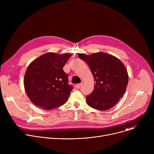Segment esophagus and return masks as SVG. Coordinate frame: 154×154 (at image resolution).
<instances>
[{"label": "esophagus", "mask_w": 154, "mask_h": 154, "mask_svg": "<svg viewBox=\"0 0 154 154\" xmlns=\"http://www.w3.org/2000/svg\"><path fill=\"white\" fill-rule=\"evenodd\" d=\"M82 85V83H79V84H77V85H75V87H76V88H77V89H79V88H80L81 87Z\"/></svg>", "instance_id": "obj_1"}]
</instances>
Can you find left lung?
I'll list each match as a JSON object with an SVG mask.
<instances>
[{
	"mask_svg": "<svg viewBox=\"0 0 154 154\" xmlns=\"http://www.w3.org/2000/svg\"><path fill=\"white\" fill-rule=\"evenodd\" d=\"M89 66L96 82L93 92L86 101L90 106L106 110L114 106L125 92L128 76L124 64L116 57L103 52L90 55L79 54Z\"/></svg>",
	"mask_w": 154,
	"mask_h": 154,
	"instance_id": "1",
	"label": "left lung"
}]
</instances>
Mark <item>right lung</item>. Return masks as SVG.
<instances>
[{
  "label": "right lung",
  "mask_w": 154,
  "mask_h": 154,
  "mask_svg": "<svg viewBox=\"0 0 154 154\" xmlns=\"http://www.w3.org/2000/svg\"><path fill=\"white\" fill-rule=\"evenodd\" d=\"M71 54L49 52L32 62L25 74L24 88L32 102L45 109L58 108L68 100L73 86L63 70Z\"/></svg>",
  "instance_id": "right-lung-1"
}]
</instances>
